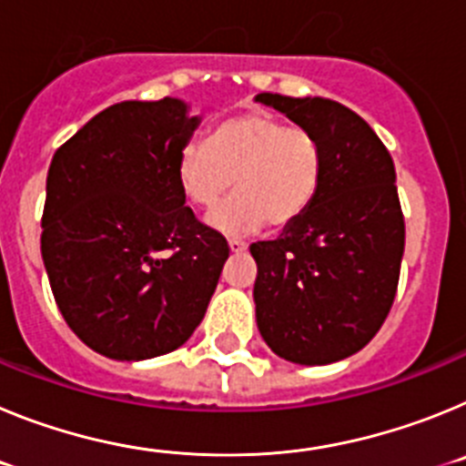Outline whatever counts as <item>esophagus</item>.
Returning <instances> with one entry per match:
<instances>
[{
    "instance_id": "34e87169",
    "label": "esophagus",
    "mask_w": 466,
    "mask_h": 466,
    "mask_svg": "<svg viewBox=\"0 0 466 466\" xmlns=\"http://www.w3.org/2000/svg\"><path fill=\"white\" fill-rule=\"evenodd\" d=\"M228 247H230V252H245L247 249V242L240 240V238H230L228 240Z\"/></svg>"
}]
</instances>
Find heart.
<instances>
[{
	"instance_id": "heart-1",
	"label": "heart",
	"mask_w": 466,
	"mask_h": 466,
	"mask_svg": "<svg viewBox=\"0 0 466 466\" xmlns=\"http://www.w3.org/2000/svg\"><path fill=\"white\" fill-rule=\"evenodd\" d=\"M324 172L322 144L312 130L266 111L217 123L208 142H188L177 156V184L188 203L212 209L236 182L238 193L208 217L224 236L289 226L315 200Z\"/></svg>"
}]
</instances>
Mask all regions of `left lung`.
Wrapping results in <instances>:
<instances>
[{"label":"left lung","mask_w":466,"mask_h":466,"mask_svg":"<svg viewBox=\"0 0 466 466\" xmlns=\"http://www.w3.org/2000/svg\"><path fill=\"white\" fill-rule=\"evenodd\" d=\"M257 102L312 130L324 151L310 208L278 240L249 247L258 331L294 364L340 361L376 336L397 294L406 226L392 156L340 102L278 93Z\"/></svg>","instance_id":"left-lung-1"}]
</instances>
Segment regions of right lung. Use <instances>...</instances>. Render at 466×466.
Here are the masks:
<instances>
[{"mask_svg": "<svg viewBox=\"0 0 466 466\" xmlns=\"http://www.w3.org/2000/svg\"><path fill=\"white\" fill-rule=\"evenodd\" d=\"M200 118L177 97L106 106L56 151L41 258L65 322L118 361L166 355L203 322L228 242L196 219L177 156Z\"/></svg>", "mask_w": 466, "mask_h": 466, "instance_id": "right-lung-1", "label": "right lung"}]
</instances>
